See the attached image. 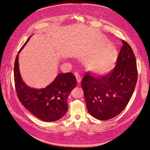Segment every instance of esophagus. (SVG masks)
I'll use <instances>...</instances> for the list:
<instances>
[{"label":"esophagus","mask_w":150,"mask_h":150,"mask_svg":"<svg viewBox=\"0 0 150 150\" xmlns=\"http://www.w3.org/2000/svg\"><path fill=\"white\" fill-rule=\"evenodd\" d=\"M75 77H76L77 82H78V83H81V78L80 75H79V74H78L77 72H75Z\"/></svg>","instance_id":"1"}]
</instances>
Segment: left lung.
I'll list each match as a JSON object with an SVG mask.
<instances>
[{
	"label": "left lung",
	"mask_w": 150,
	"mask_h": 150,
	"mask_svg": "<svg viewBox=\"0 0 150 150\" xmlns=\"http://www.w3.org/2000/svg\"><path fill=\"white\" fill-rule=\"evenodd\" d=\"M121 41L116 65L110 73L97 76L87 72L81 81L87 110L98 120L111 119L123 111L137 82L135 56L129 44Z\"/></svg>",
	"instance_id": "1"
}]
</instances>
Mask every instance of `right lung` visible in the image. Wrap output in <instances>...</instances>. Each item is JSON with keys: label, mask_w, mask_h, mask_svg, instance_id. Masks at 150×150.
<instances>
[{"label": "right lung", "mask_w": 150, "mask_h": 150, "mask_svg": "<svg viewBox=\"0 0 150 150\" xmlns=\"http://www.w3.org/2000/svg\"><path fill=\"white\" fill-rule=\"evenodd\" d=\"M29 39L20 50L18 53L28 43ZM18 53L14 63V82L17 96L27 110L37 118L44 121L51 122L59 120L68 110L67 97L76 86V78L72 73L59 74L47 87L41 89L27 86L21 76Z\"/></svg>", "instance_id": "1"}]
</instances>
